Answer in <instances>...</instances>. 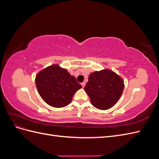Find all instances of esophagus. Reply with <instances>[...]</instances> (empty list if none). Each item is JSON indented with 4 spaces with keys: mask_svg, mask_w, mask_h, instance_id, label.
<instances>
[{
    "mask_svg": "<svg viewBox=\"0 0 159 159\" xmlns=\"http://www.w3.org/2000/svg\"><path fill=\"white\" fill-rule=\"evenodd\" d=\"M81 85H82L83 88H84V86L85 85V82H84H84L81 83Z\"/></svg>",
    "mask_w": 159,
    "mask_h": 159,
    "instance_id": "obj_1",
    "label": "esophagus"
}]
</instances>
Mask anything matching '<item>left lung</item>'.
I'll use <instances>...</instances> for the list:
<instances>
[{
  "label": "left lung",
  "mask_w": 159,
  "mask_h": 159,
  "mask_svg": "<svg viewBox=\"0 0 159 159\" xmlns=\"http://www.w3.org/2000/svg\"><path fill=\"white\" fill-rule=\"evenodd\" d=\"M84 87L95 107L106 110L117 103L124 89V81L111 70H103L91 73Z\"/></svg>",
  "instance_id": "left-lung-1"
}]
</instances>
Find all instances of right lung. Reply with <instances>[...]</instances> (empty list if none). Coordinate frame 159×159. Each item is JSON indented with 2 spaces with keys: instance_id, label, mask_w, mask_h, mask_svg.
<instances>
[{
  "instance_id": "obj_1",
  "label": "right lung",
  "mask_w": 159,
  "mask_h": 159,
  "mask_svg": "<svg viewBox=\"0 0 159 159\" xmlns=\"http://www.w3.org/2000/svg\"><path fill=\"white\" fill-rule=\"evenodd\" d=\"M36 86L40 97L54 107H64L71 103L77 91L82 88L73 75L57 64L42 70L36 77Z\"/></svg>"
}]
</instances>
